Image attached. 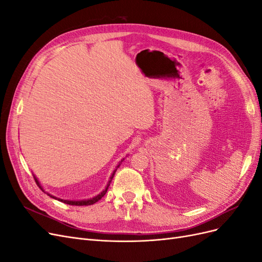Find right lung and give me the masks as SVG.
Segmentation results:
<instances>
[{
  "label": "right lung",
  "instance_id": "right-lung-1",
  "mask_svg": "<svg viewBox=\"0 0 262 262\" xmlns=\"http://www.w3.org/2000/svg\"><path fill=\"white\" fill-rule=\"evenodd\" d=\"M119 166H120V164H119V165L117 166V167H119ZM116 170H117V169H115V171L112 173V176H110V179H109V181H108V184H107L106 188H105L104 190H102V191H101L99 194H97L96 196L92 198V199H87V200H80V201H73V200H63V199H60V198L54 196V195H52V194H50V193H47V194L50 195L51 198H53V199H57V200H59V201H61V202H63V203H67V204H70V205H91V204H94V203H96L97 201H99V200L101 199V198L106 194L107 190H108V187L110 186V182H112V180H113V178H114V176H115V172H116ZM34 178H35V180H36V182H37V185L39 186V188H41V190H43V189H42V187L40 186V184H39V181L37 180L36 176H34Z\"/></svg>",
  "mask_w": 262,
  "mask_h": 262
}]
</instances>
